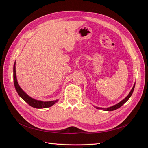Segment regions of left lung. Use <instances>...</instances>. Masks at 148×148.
<instances>
[{
	"instance_id": "8db88e82",
	"label": "left lung",
	"mask_w": 148,
	"mask_h": 148,
	"mask_svg": "<svg viewBox=\"0 0 148 148\" xmlns=\"http://www.w3.org/2000/svg\"><path fill=\"white\" fill-rule=\"evenodd\" d=\"M135 84H134V86H133V88L132 89L131 91L130 92V93L128 94V95L126 97H125L124 99H123L122 101L120 102L119 103H118V104H115V105L112 106V107H107V108H101V107H95L97 109H102L103 110H106V111H112V110H114L119 109V107H120L121 106H123L125 104V103L129 99V98L131 97V96L132 95V93L133 92L134 88H135Z\"/></svg>"
}]
</instances>
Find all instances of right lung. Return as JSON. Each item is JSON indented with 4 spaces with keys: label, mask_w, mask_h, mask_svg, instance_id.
Masks as SVG:
<instances>
[{
    "label": "right lung",
    "mask_w": 148,
    "mask_h": 148,
    "mask_svg": "<svg viewBox=\"0 0 148 148\" xmlns=\"http://www.w3.org/2000/svg\"><path fill=\"white\" fill-rule=\"evenodd\" d=\"M13 82H14L15 88L16 92L18 94V95L23 99L26 103L31 106V107H34L37 109H42V108H47L55 104L58 101V100L52 101H41L34 99L33 98L29 96L19 86L18 83L17 82L16 76V70H15V62L13 65Z\"/></svg>",
    "instance_id": "obj_1"
}]
</instances>
